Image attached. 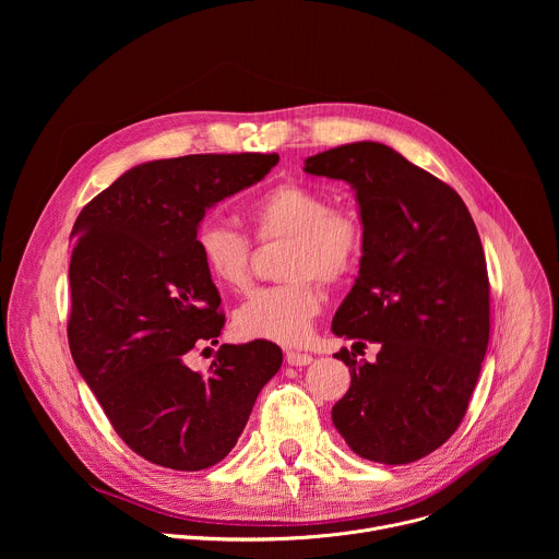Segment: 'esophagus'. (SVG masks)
I'll use <instances>...</instances> for the list:
<instances>
[{"mask_svg":"<svg viewBox=\"0 0 559 559\" xmlns=\"http://www.w3.org/2000/svg\"><path fill=\"white\" fill-rule=\"evenodd\" d=\"M285 360L292 365V367H305L309 365L313 358L309 354H300V352H285Z\"/></svg>","mask_w":559,"mask_h":559,"instance_id":"obj_1","label":"esophagus"}]
</instances>
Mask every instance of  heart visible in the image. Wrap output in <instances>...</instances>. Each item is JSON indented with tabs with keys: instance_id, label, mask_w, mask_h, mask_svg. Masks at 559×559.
<instances>
[{
	"instance_id": "1",
	"label": "heart",
	"mask_w": 559,
	"mask_h": 559,
	"mask_svg": "<svg viewBox=\"0 0 559 559\" xmlns=\"http://www.w3.org/2000/svg\"><path fill=\"white\" fill-rule=\"evenodd\" d=\"M243 218L257 243L285 241L278 274L285 278L254 289L234 311V332L250 341L302 343L323 309L318 281L349 278L365 252V225L345 207H332L321 190L285 181L252 199ZM194 250L214 285L241 292L252 276V243L241 231L205 221L194 231Z\"/></svg>"
}]
</instances>
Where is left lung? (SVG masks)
Wrapping results in <instances>:
<instances>
[{"label":"left lung","instance_id":"1","mask_svg":"<svg viewBox=\"0 0 559 559\" xmlns=\"http://www.w3.org/2000/svg\"><path fill=\"white\" fill-rule=\"evenodd\" d=\"M305 173L354 186L365 225L360 274L336 336L380 343L376 362L341 358L349 391L332 420L349 449L409 464L460 427L489 345V274L460 194L389 145L360 141L313 154Z\"/></svg>","mask_w":559,"mask_h":559}]
</instances>
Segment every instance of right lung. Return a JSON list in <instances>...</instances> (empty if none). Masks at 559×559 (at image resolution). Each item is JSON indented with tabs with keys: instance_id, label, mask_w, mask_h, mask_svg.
<instances>
[{
	"instance_id": "add662e5",
	"label": "right lung",
	"mask_w": 559,
	"mask_h": 559,
	"mask_svg": "<svg viewBox=\"0 0 559 559\" xmlns=\"http://www.w3.org/2000/svg\"><path fill=\"white\" fill-rule=\"evenodd\" d=\"M278 154H188L128 170L74 221L68 345L117 436L152 464L201 471L243 433L283 362L270 341L221 345L207 371L188 352L216 345L221 296L199 263L205 210L261 181Z\"/></svg>"
}]
</instances>
